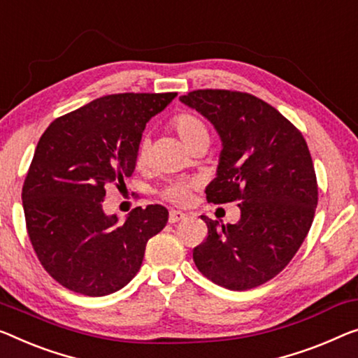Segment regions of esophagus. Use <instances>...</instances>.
I'll return each instance as SVG.
<instances>
[{"instance_id":"obj_1","label":"esophagus","mask_w":358,"mask_h":358,"mask_svg":"<svg viewBox=\"0 0 358 358\" xmlns=\"http://www.w3.org/2000/svg\"><path fill=\"white\" fill-rule=\"evenodd\" d=\"M186 213H183L181 210H170L169 213V223H178L181 220H185Z\"/></svg>"}]
</instances>
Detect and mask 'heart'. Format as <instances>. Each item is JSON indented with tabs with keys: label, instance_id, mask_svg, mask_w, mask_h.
<instances>
[{
	"label": "heart",
	"instance_id": "obj_1",
	"mask_svg": "<svg viewBox=\"0 0 358 358\" xmlns=\"http://www.w3.org/2000/svg\"><path fill=\"white\" fill-rule=\"evenodd\" d=\"M170 125L177 135L180 136V140L185 143L186 146L191 148L196 143H199L202 140L209 141V128L202 122L199 117L191 114V112H180L170 122ZM149 159V140L146 136H143L140 140V145H138L136 149V164L145 165ZM193 183L191 181H185V180H177L172 181V183L165 186L162 189V197L167 199L173 204H185L188 202L191 189H193Z\"/></svg>",
	"mask_w": 358,
	"mask_h": 358
}]
</instances>
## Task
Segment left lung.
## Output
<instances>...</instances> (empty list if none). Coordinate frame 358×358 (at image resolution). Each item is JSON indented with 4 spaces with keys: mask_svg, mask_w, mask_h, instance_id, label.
<instances>
[{
    "mask_svg": "<svg viewBox=\"0 0 358 358\" xmlns=\"http://www.w3.org/2000/svg\"><path fill=\"white\" fill-rule=\"evenodd\" d=\"M180 101L207 117L223 143L207 201H238L241 209L234 225L201 215L207 236L193 260L218 286L252 289L291 262L310 230L318 202L310 151L302 133L254 94L196 90Z\"/></svg>",
    "mask_w": 358,
    "mask_h": 358,
    "instance_id": "8db88e82",
    "label": "left lung"
}]
</instances>
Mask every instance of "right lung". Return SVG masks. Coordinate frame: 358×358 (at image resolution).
Returning a JSON list of instances; mask_svg holds the SVG:
<instances>
[{"instance_id":"add662e5","label":"right lung","mask_w":358,"mask_h":358,"mask_svg":"<svg viewBox=\"0 0 358 358\" xmlns=\"http://www.w3.org/2000/svg\"><path fill=\"white\" fill-rule=\"evenodd\" d=\"M177 93L108 94L57 117L43 133L22 186L30 243L69 291L108 296L140 270L149 238L169 220L164 206L136 207L124 223L106 215V188H125L146 122Z\"/></svg>"}]
</instances>
